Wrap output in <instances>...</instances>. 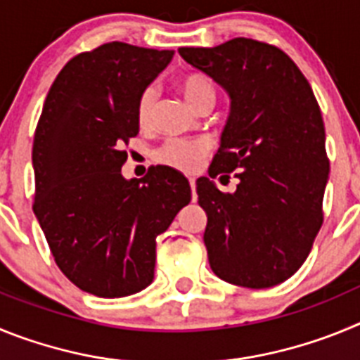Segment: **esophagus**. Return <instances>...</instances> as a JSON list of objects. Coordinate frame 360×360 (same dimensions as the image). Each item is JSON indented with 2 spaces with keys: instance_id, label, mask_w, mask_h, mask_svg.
Listing matches in <instances>:
<instances>
[{
  "instance_id": "esophagus-1",
  "label": "esophagus",
  "mask_w": 360,
  "mask_h": 360,
  "mask_svg": "<svg viewBox=\"0 0 360 360\" xmlns=\"http://www.w3.org/2000/svg\"><path fill=\"white\" fill-rule=\"evenodd\" d=\"M189 186H191V191H193V200H196V184H195V178H189Z\"/></svg>"
}]
</instances>
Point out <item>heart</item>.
Listing matches in <instances>:
<instances>
[{"mask_svg": "<svg viewBox=\"0 0 360 360\" xmlns=\"http://www.w3.org/2000/svg\"><path fill=\"white\" fill-rule=\"evenodd\" d=\"M178 88L184 94L187 103L198 110L200 106L207 103H216L218 91L216 86L207 75L202 73H187L178 79ZM157 103V91L153 86H148L142 90L136 101V120L141 126H148L151 122L153 110ZM203 153H205V144L196 141H167L158 148L155 153L160 164L169 165L173 169L178 171H195L202 162Z\"/></svg>", "mask_w": 360, "mask_h": 360, "instance_id": "heart-1", "label": "heart"}]
</instances>
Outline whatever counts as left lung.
<instances>
[{"label": "left lung", "mask_w": 360, "mask_h": 360, "mask_svg": "<svg viewBox=\"0 0 360 360\" xmlns=\"http://www.w3.org/2000/svg\"><path fill=\"white\" fill-rule=\"evenodd\" d=\"M231 97L209 176L232 173L234 193L196 180L207 214L209 265L224 281L269 288L303 265L323 225L330 162L324 122L307 77L278 46L236 37L214 49H178Z\"/></svg>", "instance_id": "left-lung-1"}]
</instances>
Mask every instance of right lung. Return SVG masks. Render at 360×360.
Listing matches in <instances>:
<instances>
[{"label": "right lung", "instance_id": "1", "mask_svg": "<svg viewBox=\"0 0 360 360\" xmlns=\"http://www.w3.org/2000/svg\"><path fill=\"white\" fill-rule=\"evenodd\" d=\"M173 50L101 44L70 59L53 81L34 135V214L57 266L98 297L151 285L157 236L191 202V186L167 165L141 180L120 173L122 146L139 133L136 101Z\"/></svg>", "mask_w": 360, "mask_h": 360}]
</instances>
